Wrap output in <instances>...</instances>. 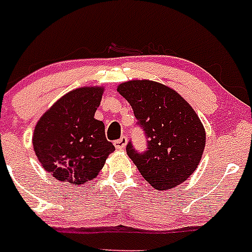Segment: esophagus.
Wrapping results in <instances>:
<instances>
[{
    "mask_svg": "<svg viewBox=\"0 0 252 252\" xmlns=\"http://www.w3.org/2000/svg\"><path fill=\"white\" fill-rule=\"evenodd\" d=\"M126 145H127V137H126V136H122L120 140L115 141V147L119 150L125 149V147H126Z\"/></svg>",
    "mask_w": 252,
    "mask_h": 252,
    "instance_id": "obj_1",
    "label": "esophagus"
}]
</instances>
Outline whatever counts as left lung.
<instances>
[{"label":"left lung","instance_id":"obj_1","mask_svg":"<svg viewBox=\"0 0 252 252\" xmlns=\"http://www.w3.org/2000/svg\"><path fill=\"white\" fill-rule=\"evenodd\" d=\"M147 137V151H126L145 180L156 190L176 188L193 174L201 161L206 132L190 103L166 85L150 80L120 84Z\"/></svg>","mask_w":252,"mask_h":252}]
</instances>
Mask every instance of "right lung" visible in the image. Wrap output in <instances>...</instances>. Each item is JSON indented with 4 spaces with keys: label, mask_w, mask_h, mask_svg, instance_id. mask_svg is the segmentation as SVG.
Returning <instances> with one entry per match:
<instances>
[{
    "label": "right lung",
    "mask_w": 252,
    "mask_h": 252,
    "mask_svg": "<svg viewBox=\"0 0 252 252\" xmlns=\"http://www.w3.org/2000/svg\"><path fill=\"white\" fill-rule=\"evenodd\" d=\"M102 86H85L63 94L34 126L37 158L55 179L76 186L100 174L115 146L106 140L105 125L94 119Z\"/></svg>",
    "instance_id": "add662e5"
}]
</instances>
